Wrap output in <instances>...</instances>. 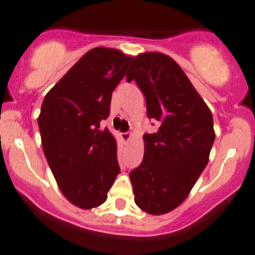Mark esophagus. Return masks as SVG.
Here are the masks:
<instances>
[{"label":"esophagus","mask_w":255,"mask_h":255,"mask_svg":"<svg viewBox=\"0 0 255 255\" xmlns=\"http://www.w3.org/2000/svg\"><path fill=\"white\" fill-rule=\"evenodd\" d=\"M131 132L130 131H128V132H123V134H121V138H123L124 140H126V142H128V140L130 139V138H131Z\"/></svg>","instance_id":"obj_1"}]
</instances>
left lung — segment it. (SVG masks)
<instances>
[{
    "label": "left lung",
    "mask_w": 255,
    "mask_h": 255,
    "mask_svg": "<svg viewBox=\"0 0 255 255\" xmlns=\"http://www.w3.org/2000/svg\"><path fill=\"white\" fill-rule=\"evenodd\" d=\"M146 98L147 116L159 129L144 134L140 165L130 172L136 206L161 215L180 206L208 163L215 140L212 113L173 58L147 52L126 74Z\"/></svg>",
    "instance_id": "left-lung-1"
}]
</instances>
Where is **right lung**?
Wrapping results in <instances>:
<instances>
[{"label": "right lung", "instance_id": "1", "mask_svg": "<svg viewBox=\"0 0 255 255\" xmlns=\"http://www.w3.org/2000/svg\"><path fill=\"white\" fill-rule=\"evenodd\" d=\"M132 57L88 50L45 95L37 119L44 155L61 193L83 210L107 201L120 173L117 143L102 121Z\"/></svg>", "mask_w": 255, "mask_h": 255}]
</instances>
